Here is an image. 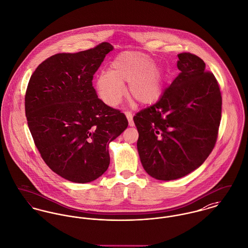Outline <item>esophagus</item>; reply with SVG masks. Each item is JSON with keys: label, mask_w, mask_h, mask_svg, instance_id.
Segmentation results:
<instances>
[{"label": "esophagus", "mask_w": 248, "mask_h": 248, "mask_svg": "<svg viewBox=\"0 0 248 248\" xmlns=\"http://www.w3.org/2000/svg\"><path fill=\"white\" fill-rule=\"evenodd\" d=\"M124 114L126 115V117H127V119H128V124H129V125H130V126H133L134 121L133 114H132V112H131V111H129V110H127V111H125V112H124Z\"/></svg>", "instance_id": "1"}]
</instances>
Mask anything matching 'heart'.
Here are the masks:
<instances>
[{
    "label": "heart",
    "mask_w": 248,
    "mask_h": 248,
    "mask_svg": "<svg viewBox=\"0 0 248 248\" xmlns=\"http://www.w3.org/2000/svg\"><path fill=\"white\" fill-rule=\"evenodd\" d=\"M124 83L138 103L148 105L161 94L162 78L152 59L137 52H124L115 58L110 71L100 73L95 80L100 98L109 107L119 105L124 95Z\"/></svg>",
    "instance_id": "obj_1"
}]
</instances>
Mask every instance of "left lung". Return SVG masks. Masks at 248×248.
<instances>
[{"label":"left lung","instance_id":"obj_1","mask_svg":"<svg viewBox=\"0 0 248 248\" xmlns=\"http://www.w3.org/2000/svg\"><path fill=\"white\" fill-rule=\"evenodd\" d=\"M177 57L179 75L155 104L134 116L141 164L158 180L177 179L201 166L215 146L221 122L214 75L193 54Z\"/></svg>","mask_w":248,"mask_h":248}]
</instances>
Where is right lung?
<instances>
[{"label": "right lung", "mask_w": 248, "mask_h": 248, "mask_svg": "<svg viewBox=\"0 0 248 248\" xmlns=\"http://www.w3.org/2000/svg\"><path fill=\"white\" fill-rule=\"evenodd\" d=\"M112 49L102 42L86 51L48 57L26 89L25 115L40 156L72 182H91L107 171L108 143L128 126L125 115L99 99L93 86Z\"/></svg>", "instance_id": "obj_1"}]
</instances>
